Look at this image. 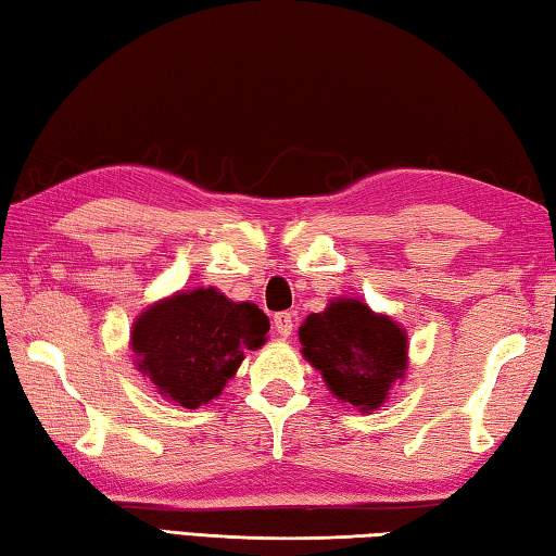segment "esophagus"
Segmentation results:
<instances>
[{
	"label": "esophagus",
	"mask_w": 556,
	"mask_h": 556,
	"mask_svg": "<svg viewBox=\"0 0 556 556\" xmlns=\"http://www.w3.org/2000/svg\"><path fill=\"white\" fill-rule=\"evenodd\" d=\"M271 323H275V330L279 332L281 338H289L291 330H294V316H291L289 311L275 313V318H271Z\"/></svg>",
	"instance_id": "obj_1"
}]
</instances>
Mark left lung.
<instances>
[{
	"label": "left lung",
	"instance_id": "8db88e82",
	"mask_svg": "<svg viewBox=\"0 0 556 556\" xmlns=\"http://www.w3.org/2000/svg\"><path fill=\"white\" fill-rule=\"evenodd\" d=\"M299 340L332 396L362 413L377 410L408 369L406 330L359 299H336L311 313Z\"/></svg>",
	"mask_w": 556,
	"mask_h": 556
}]
</instances>
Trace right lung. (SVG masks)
Instances as JSON below:
<instances>
[{
  "instance_id": "1",
  "label": "right lung",
  "mask_w": 556,
  "mask_h": 556,
  "mask_svg": "<svg viewBox=\"0 0 556 556\" xmlns=\"http://www.w3.org/2000/svg\"><path fill=\"white\" fill-rule=\"evenodd\" d=\"M269 318L218 289L177 291L146 308L130 330L136 367L167 401L185 408L220 396L248 350L265 345Z\"/></svg>"
}]
</instances>
